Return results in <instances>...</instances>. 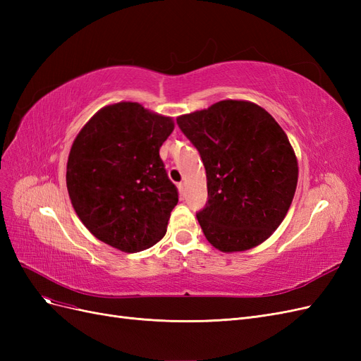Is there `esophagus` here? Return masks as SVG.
Wrapping results in <instances>:
<instances>
[{
	"label": "esophagus",
	"mask_w": 361,
	"mask_h": 361,
	"mask_svg": "<svg viewBox=\"0 0 361 361\" xmlns=\"http://www.w3.org/2000/svg\"><path fill=\"white\" fill-rule=\"evenodd\" d=\"M178 187H179V191L183 194V191H185V183H182V182H180V183L178 185Z\"/></svg>",
	"instance_id": "34e87169"
}]
</instances>
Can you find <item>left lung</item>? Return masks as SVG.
<instances>
[{"label": "left lung", "instance_id": "left-lung-1", "mask_svg": "<svg viewBox=\"0 0 361 361\" xmlns=\"http://www.w3.org/2000/svg\"><path fill=\"white\" fill-rule=\"evenodd\" d=\"M176 122L206 170L207 202L197 220L207 241L226 253L264 243L297 190L298 162L285 130L262 106L232 99Z\"/></svg>", "mask_w": 361, "mask_h": 361}]
</instances>
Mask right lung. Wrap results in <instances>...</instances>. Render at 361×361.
<instances>
[{
  "label": "right lung",
  "instance_id": "1",
  "mask_svg": "<svg viewBox=\"0 0 361 361\" xmlns=\"http://www.w3.org/2000/svg\"><path fill=\"white\" fill-rule=\"evenodd\" d=\"M173 128L170 117L118 102L97 111L76 135L66 171L69 197L102 243L135 253L166 235L179 192L159 147Z\"/></svg>",
  "mask_w": 361,
  "mask_h": 361
}]
</instances>
